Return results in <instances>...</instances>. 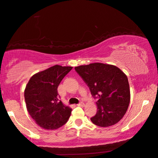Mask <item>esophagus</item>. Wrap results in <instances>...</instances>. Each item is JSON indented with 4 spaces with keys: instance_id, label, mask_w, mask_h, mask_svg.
<instances>
[{
    "instance_id": "1",
    "label": "esophagus",
    "mask_w": 158,
    "mask_h": 158,
    "mask_svg": "<svg viewBox=\"0 0 158 158\" xmlns=\"http://www.w3.org/2000/svg\"><path fill=\"white\" fill-rule=\"evenodd\" d=\"M77 106H79V107H83V106H84V102H80V103H79V104H77Z\"/></svg>"
}]
</instances>
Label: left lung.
<instances>
[{"instance_id": "left-lung-1", "label": "left lung", "mask_w": 158, "mask_h": 158, "mask_svg": "<svg viewBox=\"0 0 158 158\" xmlns=\"http://www.w3.org/2000/svg\"><path fill=\"white\" fill-rule=\"evenodd\" d=\"M75 70L88 85L92 96L98 98L97 113L91 118L93 123L107 127L119 122L130 102L127 75L116 66L100 62L75 67Z\"/></svg>"}]
</instances>
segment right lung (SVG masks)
<instances>
[{"mask_svg": "<svg viewBox=\"0 0 158 158\" xmlns=\"http://www.w3.org/2000/svg\"><path fill=\"white\" fill-rule=\"evenodd\" d=\"M72 67L58 64L34 74L24 90L27 111L41 128L54 130L66 123L72 108L59 101L57 87Z\"/></svg>", "mask_w": 158, "mask_h": 158, "instance_id": "add662e5", "label": "right lung"}]
</instances>
